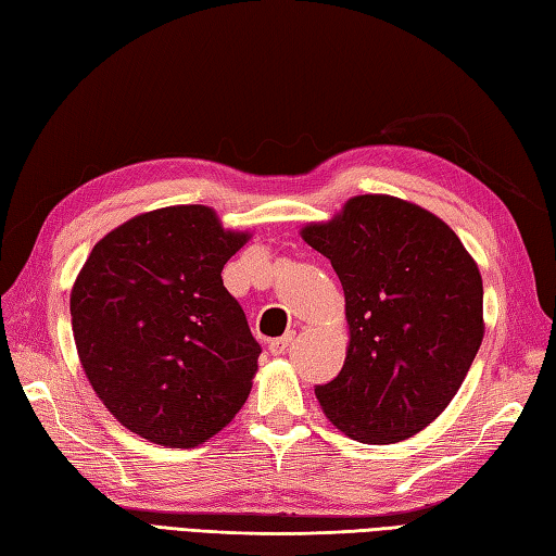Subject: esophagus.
I'll return each mask as SVG.
<instances>
[{
    "instance_id": "1",
    "label": "esophagus",
    "mask_w": 556,
    "mask_h": 556,
    "mask_svg": "<svg viewBox=\"0 0 556 556\" xmlns=\"http://www.w3.org/2000/svg\"><path fill=\"white\" fill-rule=\"evenodd\" d=\"M293 337H296V334L287 332L285 337L269 341V353H271V356H285V353L289 351V346L293 344Z\"/></svg>"
}]
</instances>
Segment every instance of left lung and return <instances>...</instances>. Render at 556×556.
<instances>
[{"instance_id": "left-lung-1", "label": "left lung", "mask_w": 556, "mask_h": 556, "mask_svg": "<svg viewBox=\"0 0 556 556\" xmlns=\"http://www.w3.org/2000/svg\"><path fill=\"white\" fill-rule=\"evenodd\" d=\"M303 241L344 287L349 351L315 396L365 444L408 440L440 416L482 344V279L446 224L406 200L356 195Z\"/></svg>"}]
</instances>
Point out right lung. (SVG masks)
<instances>
[{
    "instance_id": "1",
    "label": "right lung",
    "mask_w": 556,
    "mask_h": 556,
    "mask_svg": "<svg viewBox=\"0 0 556 556\" xmlns=\"http://www.w3.org/2000/svg\"><path fill=\"white\" fill-rule=\"evenodd\" d=\"M248 239L212 207H162L110 231L78 271L71 325L80 365L143 440L203 444L251 394L260 344L222 281Z\"/></svg>"
}]
</instances>
